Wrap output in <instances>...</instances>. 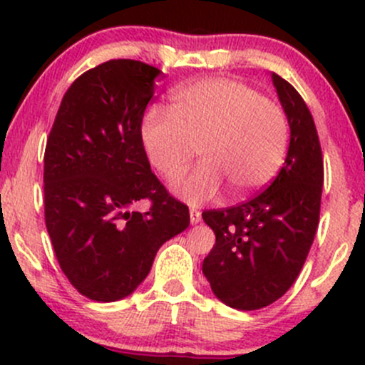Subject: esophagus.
<instances>
[{
    "mask_svg": "<svg viewBox=\"0 0 365 365\" xmlns=\"http://www.w3.org/2000/svg\"><path fill=\"white\" fill-rule=\"evenodd\" d=\"M190 222H192V224L201 222V212H200V210L190 208Z\"/></svg>",
    "mask_w": 365,
    "mask_h": 365,
    "instance_id": "obj_1",
    "label": "esophagus"
}]
</instances>
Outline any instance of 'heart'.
I'll return each instance as SVG.
<instances>
[{"label": "heart", "mask_w": 365, "mask_h": 365, "mask_svg": "<svg viewBox=\"0 0 365 365\" xmlns=\"http://www.w3.org/2000/svg\"><path fill=\"white\" fill-rule=\"evenodd\" d=\"M152 168L168 183L182 178L197 146L203 164L176 190L201 205L213 200L223 180L233 197L267 187L284 164L289 121L284 108L237 79L212 77L173 95L171 113L153 108L141 123Z\"/></svg>", "instance_id": "b5f03b06"}]
</instances>
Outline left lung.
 <instances>
[{
  "label": "left lung",
  "instance_id": "obj_1",
  "mask_svg": "<svg viewBox=\"0 0 365 365\" xmlns=\"http://www.w3.org/2000/svg\"><path fill=\"white\" fill-rule=\"evenodd\" d=\"M272 79L292 128L284 165L251 200L203 212L215 233L203 274L215 297L240 311L267 307L292 288L322 208L323 153L314 120L288 81L277 73Z\"/></svg>",
  "mask_w": 365,
  "mask_h": 365
}]
</instances>
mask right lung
I'll use <instances>...</instances> for the list:
<instances>
[{"instance_id":"1","label":"right lung","mask_w":365,"mask_h":365,"mask_svg":"<svg viewBox=\"0 0 365 365\" xmlns=\"http://www.w3.org/2000/svg\"><path fill=\"white\" fill-rule=\"evenodd\" d=\"M160 70L109 60L65 93L43 153V212L70 284L97 302L130 295L164 242L187 230L189 206L150 168L141 123ZM148 199L146 212L131 210Z\"/></svg>"}]
</instances>
